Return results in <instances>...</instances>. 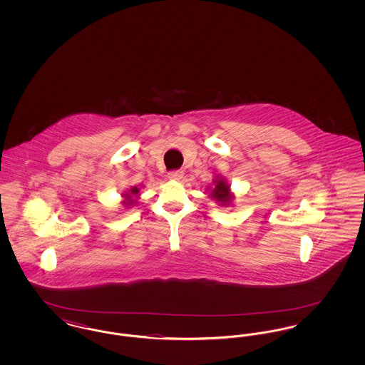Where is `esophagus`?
<instances>
[{
    "instance_id": "obj_1",
    "label": "esophagus",
    "mask_w": 365,
    "mask_h": 365,
    "mask_svg": "<svg viewBox=\"0 0 365 365\" xmlns=\"http://www.w3.org/2000/svg\"><path fill=\"white\" fill-rule=\"evenodd\" d=\"M167 176L170 180H180L183 178V173L182 171H171Z\"/></svg>"
}]
</instances>
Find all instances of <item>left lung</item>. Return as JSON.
<instances>
[{"mask_svg":"<svg viewBox=\"0 0 365 365\" xmlns=\"http://www.w3.org/2000/svg\"><path fill=\"white\" fill-rule=\"evenodd\" d=\"M212 182H213V186L207 187L210 198L215 200L216 202H219L220 207L231 205V202L234 201V192H231V187L226 179L223 176L217 175V176H215V179Z\"/></svg>","mask_w":365,"mask_h":365,"instance_id":"left-lung-1","label":"left lung"}]
</instances>
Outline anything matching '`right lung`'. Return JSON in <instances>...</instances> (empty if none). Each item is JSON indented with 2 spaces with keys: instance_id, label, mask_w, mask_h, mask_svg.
Returning a JSON list of instances; mask_svg holds the SVG:
<instances>
[{
  "instance_id": "obj_1",
  "label": "right lung",
  "mask_w": 365,
  "mask_h": 365,
  "mask_svg": "<svg viewBox=\"0 0 365 365\" xmlns=\"http://www.w3.org/2000/svg\"><path fill=\"white\" fill-rule=\"evenodd\" d=\"M139 189L138 187H131V189H128L125 194H122L123 197V207H125V208H131V207H135L137 204H138V198H139Z\"/></svg>"
}]
</instances>
